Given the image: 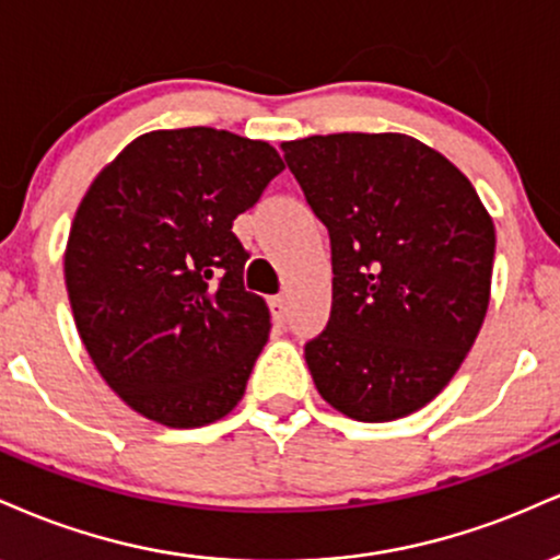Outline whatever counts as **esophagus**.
<instances>
[{"label": "esophagus", "instance_id": "esophagus-1", "mask_svg": "<svg viewBox=\"0 0 560 560\" xmlns=\"http://www.w3.org/2000/svg\"><path fill=\"white\" fill-rule=\"evenodd\" d=\"M269 308H272V317L278 322L288 319V299H285V295H275V299H269Z\"/></svg>", "mask_w": 560, "mask_h": 560}]
</instances>
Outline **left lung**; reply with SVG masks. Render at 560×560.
Returning <instances> with one entry per match:
<instances>
[{
  "label": "left lung",
  "instance_id": "left-lung-1",
  "mask_svg": "<svg viewBox=\"0 0 560 560\" xmlns=\"http://www.w3.org/2000/svg\"><path fill=\"white\" fill-rule=\"evenodd\" d=\"M332 246V312L304 357L319 396L357 422L430 404L490 304L495 225L456 164L404 133L280 143Z\"/></svg>",
  "mask_w": 560,
  "mask_h": 560
}]
</instances>
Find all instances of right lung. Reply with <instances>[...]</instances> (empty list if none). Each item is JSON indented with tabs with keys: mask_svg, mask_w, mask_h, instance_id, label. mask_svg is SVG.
Masks as SVG:
<instances>
[{
	"mask_svg": "<svg viewBox=\"0 0 560 560\" xmlns=\"http://www.w3.org/2000/svg\"><path fill=\"white\" fill-rule=\"evenodd\" d=\"M282 167L267 141L151 130L85 190L65 248L72 317L104 383L151 422L212 424L246 393L269 308L243 288L233 220Z\"/></svg>",
	"mask_w": 560,
	"mask_h": 560,
	"instance_id": "1",
	"label": "right lung"
}]
</instances>
